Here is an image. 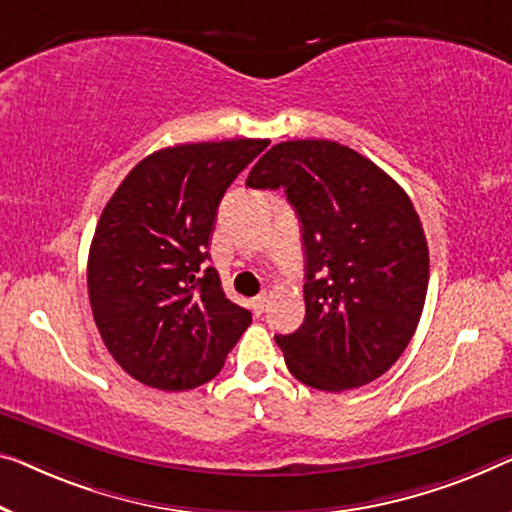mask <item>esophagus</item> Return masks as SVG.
Returning a JSON list of instances; mask_svg holds the SVG:
<instances>
[{
  "label": "esophagus",
  "mask_w": 512,
  "mask_h": 512,
  "mask_svg": "<svg viewBox=\"0 0 512 512\" xmlns=\"http://www.w3.org/2000/svg\"><path fill=\"white\" fill-rule=\"evenodd\" d=\"M250 308H253V312L255 315H262L264 312V308H266V292H262V294H257L253 301H250Z\"/></svg>",
  "instance_id": "obj_1"
}]
</instances>
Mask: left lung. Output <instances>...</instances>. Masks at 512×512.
<instances>
[{
	"label": "left lung",
	"mask_w": 512,
	"mask_h": 512,
	"mask_svg": "<svg viewBox=\"0 0 512 512\" xmlns=\"http://www.w3.org/2000/svg\"><path fill=\"white\" fill-rule=\"evenodd\" d=\"M246 186L282 188L301 220L305 319L276 335L289 372L329 393L384 375L414 338L430 280L409 195L372 160L331 140L276 144Z\"/></svg>",
	"instance_id": "obj_1"
}]
</instances>
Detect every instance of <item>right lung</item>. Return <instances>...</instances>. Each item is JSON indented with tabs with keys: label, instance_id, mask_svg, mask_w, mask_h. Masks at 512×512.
<instances>
[{
	"label": "right lung",
	"instance_id": "add662e5",
	"mask_svg": "<svg viewBox=\"0 0 512 512\" xmlns=\"http://www.w3.org/2000/svg\"><path fill=\"white\" fill-rule=\"evenodd\" d=\"M266 147L241 137L154 151L105 204L89 248L91 312L114 361L142 384H207L253 322L204 262L225 190Z\"/></svg>",
	"mask_w": 512,
	"mask_h": 512
}]
</instances>
